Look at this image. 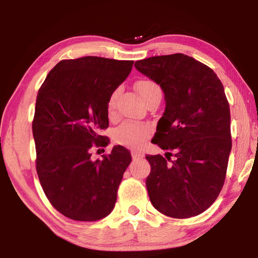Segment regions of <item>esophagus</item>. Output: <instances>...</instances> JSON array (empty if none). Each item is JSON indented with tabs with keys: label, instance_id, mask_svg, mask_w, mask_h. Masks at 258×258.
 I'll return each instance as SVG.
<instances>
[{
	"label": "esophagus",
	"instance_id": "esophagus-1",
	"mask_svg": "<svg viewBox=\"0 0 258 258\" xmlns=\"http://www.w3.org/2000/svg\"><path fill=\"white\" fill-rule=\"evenodd\" d=\"M131 154H132V157H133V159L142 158V157H143V155L141 154V152H139V151H135V150H133L132 152H131Z\"/></svg>",
	"mask_w": 258,
	"mask_h": 258
}]
</instances>
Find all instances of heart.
I'll use <instances>...</instances> for the list:
<instances>
[{
	"mask_svg": "<svg viewBox=\"0 0 258 258\" xmlns=\"http://www.w3.org/2000/svg\"><path fill=\"white\" fill-rule=\"evenodd\" d=\"M135 89H137L140 97L143 99V101L146 103L157 97L161 98L160 87L151 80L138 81L135 83ZM117 97H118V90H115L108 99L107 112L109 116H112L116 111ZM149 126L145 124L132 123V121H125L113 131L112 138L113 141L118 143V145L126 147H139L145 142V140L149 137Z\"/></svg>",
	"mask_w": 258,
	"mask_h": 258,
	"instance_id": "b5f03b06",
	"label": "heart"
}]
</instances>
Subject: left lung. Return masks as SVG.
<instances>
[{
	"label": "left lung",
	"mask_w": 258,
	"mask_h": 258,
	"mask_svg": "<svg viewBox=\"0 0 258 258\" xmlns=\"http://www.w3.org/2000/svg\"><path fill=\"white\" fill-rule=\"evenodd\" d=\"M134 66L160 85L166 100L152 139L166 154L146 155L150 202L166 216H197L220 195L232 147L223 84L212 68L183 53L151 56Z\"/></svg>",
	"instance_id": "left-lung-1"
}]
</instances>
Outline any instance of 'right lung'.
<instances>
[{
	"mask_svg": "<svg viewBox=\"0 0 258 258\" xmlns=\"http://www.w3.org/2000/svg\"><path fill=\"white\" fill-rule=\"evenodd\" d=\"M133 62L91 55L61 60L38 90L33 119L36 172L50 204L71 220L97 221L115 207L131 152L115 146L97 160L91 152L109 143L100 134L109 126L108 99Z\"/></svg>",
	"mask_w": 258,
	"mask_h": 258,
	"instance_id": "obj_1",
	"label": "right lung"
}]
</instances>
